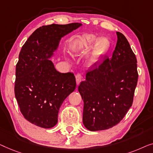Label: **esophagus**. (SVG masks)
<instances>
[{
  "label": "esophagus",
  "instance_id": "1",
  "mask_svg": "<svg viewBox=\"0 0 153 153\" xmlns=\"http://www.w3.org/2000/svg\"><path fill=\"white\" fill-rule=\"evenodd\" d=\"M82 79V75L80 74H77L76 76V79L77 85H79V84L80 83Z\"/></svg>",
  "mask_w": 153,
  "mask_h": 153
}]
</instances>
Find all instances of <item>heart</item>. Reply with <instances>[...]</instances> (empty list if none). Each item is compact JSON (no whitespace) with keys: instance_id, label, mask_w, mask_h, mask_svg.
Listing matches in <instances>:
<instances>
[{"instance_id":"obj_1","label":"heart","mask_w":153,"mask_h":153,"mask_svg":"<svg viewBox=\"0 0 153 153\" xmlns=\"http://www.w3.org/2000/svg\"><path fill=\"white\" fill-rule=\"evenodd\" d=\"M97 40V37L94 34H87L84 36L79 42V46L83 47H91ZM109 46V42L105 38H100L96 44L93 51V59H97L98 57L104 53Z\"/></svg>"}]
</instances>
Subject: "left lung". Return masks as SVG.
Returning <instances> with one entry per match:
<instances>
[{"instance_id":"1","label":"left lung","mask_w":153,"mask_h":153,"mask_svg":"<svg viewBox=\"0 0 153 153\" xmlns=\"http://www.w3.org/2000/svg\"><path fill=\"white\" fill-rule=\"evenodd\" d=\"M117 34L111 59L92 66L78 87L84 102L83 124L90 131L115 126L132 105L138 80L137 58L126 36Z\"/></svg>"}]
</instances>
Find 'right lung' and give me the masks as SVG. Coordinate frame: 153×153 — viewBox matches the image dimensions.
Wrapping results in <instances>:
<instances>
[{
	"label": "right lung",
	"instance_id": "obj_1",
	"mask_svg": "<svg viewBox=\"0 0 153 153\" xmlns=\"http://www.w3.org/2000/svg\"><path fill=\"white\" fill-rule=\"evenodd\" d=\"M81 25L79 23L44 25L22 46L16 66L15 97L25 119L36 126L54 127L62 102L76 89L74 74L57 71L49 59L62 37Z\"/></svg>",
	"mask_w": 153,
	"mask_h": 153
}]
</instances>
